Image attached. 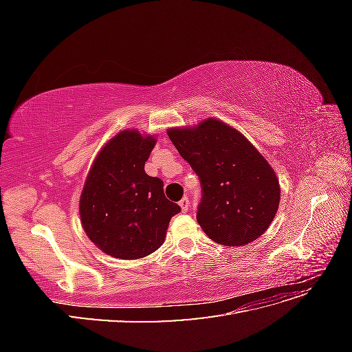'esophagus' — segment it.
<instances>
[{
    "instance_id": "34e87169",
    "label": "esophagus",
    "mask_w": 352,
    "mask_h": 352,
    "mask_svg": "<svg viewBox=\"0 0 352 352\" xmlns=\"http://www.w3.org/2000/svg\"><path fill=\"white\" fill-rule=\"evenodd\" d=\"M179 206H180V208H182L184 212H186L188 208H189V198H188V197H184L182 199L179 201Z\"/></svg>"
}]
</instances>
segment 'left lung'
Masks as SVG:
<instances>
[{
    "mask_svg": "<svg viewBox=\"0 0 352 352\" xmlns=\"http://www.w3.org/2000/svg\"><path fill=\"white\" fill-rule=\"evenodd\" d=\"M167 135L199 179L197 220L208 238L226 247L260 238L280 199L279 180L265 158L243 135L214 119Z\"/></svg>",
    "mask_w": 352,
    "mask_h": 352,
    "instance_id": "1",
    "label": "left lung"
}]
</instances>
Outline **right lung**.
I'll list each match as a JSON object with an SVG mask.
<instances>
[{
	"label": "right lung",
	"instance_id": "obj_1",
	"mask_svg": "<svg viewBox=\"0 0 352 352\" xmlns=\"http://www.w3.org/2000/svg\"><path fill=\"white\" fill-rule=\"evenodd\" d=\"M155 140L123 131L107 142L88 175L80 197V220L105 254L136 260L162 247L168 221L180 207L168 201L163 180L145 173Z\"/></svg>",
	"mask_w": 352,
	"mask_h": 352
}]
</instances>
